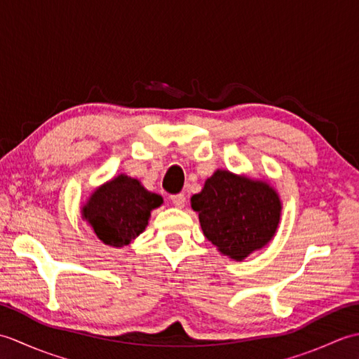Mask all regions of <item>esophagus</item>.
<instances>
[{"mask_svg": "<svg viewBox=\"0 0 359 359\" xmlns=\"http://www.w3.org/2000/svg\"><path fill=\"white\" fill-rule=\"evenodd\" d=\"M171 202H172V205H175V207L177 208H182V207H185V202H187V197H185V194H172L171 196Z\"/></svg>", "mask_w": 359, "mask_h": 359, "instance_id": "34e87169", "label": "esophagus"}]
</instances>
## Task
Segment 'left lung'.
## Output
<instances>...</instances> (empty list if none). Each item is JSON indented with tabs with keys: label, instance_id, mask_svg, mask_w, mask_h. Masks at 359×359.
Segmentation results:
<instances>
[{
	"label": "left lung",
	"instance_id": "obj_1",
	"mask_svg": "<svg viewBox=\"0 0 359 359\" xmlns=\"http://www.w3.org/2000/svg\"><path fill=\"white\" fill-rule=\"evenodd\" d=\"M205 238L225 256L242 261L262 248L276 233L280 202L265 182L216 171L191 197Z\"/></svg>",
	"mask_w": 359,
	"mask_h": 359
}]
</instances>
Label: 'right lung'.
I'll return each mask as SVG.
<instances>
[{"instance_id":"1","label":"right lung","mask_w":359,"mask_h":359,"mask_svg":"<svg viewBox=\"0 0 359 359\" xmlns=\"http://www.w3.org/2000/svg\"><path fill=\"white\" fill-rule=\"evenodd\" d=\"M162 205V197L144 189L139 180L120 174L100 187L83 207V217L106 245L123 247L143 233L151 210Z\"/></svg>"}]
</instances>
